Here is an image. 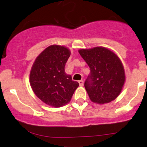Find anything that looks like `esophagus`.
I'll use <instances>...</instances> for the list:
<instances>
[{
    "label": "esophagus",
    "mask_w": 147,
    "mask_h": 147,
    "mask_svg": "<svg viewBox=\"0 0 147 147\" xmlns=\"http://www.w3.org/2000/svg\"><path fill=\"white\" fill-rule=\"evenodd\" d=\"M78 83H79V84H80V86H81V87H82V86H83V84H84V82L82 80H79Z\"/></svg>",
    "instance_id": "1"
}]
</instances>
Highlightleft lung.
<instances>
[{
    "instance_id": "obj_1",
    "label": "left lung",
    "mask_w": 147,
    "mask_h": 147,
    "mask_svg": "<svg viewBox=\"0 0 147 147\" xmlns=\"http://www.w3.org/2000/svg\"><path fill=\"white\" fill-rule=\"evenodd\" d=\"M78 52L90 68L84 87L91 100L100 105L114 100L125 82V69L119 57L103 47L81 49Z\"/></svg>"
}]
</instances>
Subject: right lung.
Segmentation results:
<instances>
[{
  "mask_svg": "<svg viewBox=\"0 0 147 147\" xmlns=\"http://www.w3.org/2000/svg\"><path fill=\"white\" fill-rule=\"evenodd\" d=\"M71 54L66 47L53 45L36 58L29 74V82L36 96L53 107L69 103L79 83L65 72Z\"/></svg>",
  "mask_w": 147,
  "mask_h": 147,
  "instance_id": "right-lung-1",
  "label": "right lung"
}]
</instances>
